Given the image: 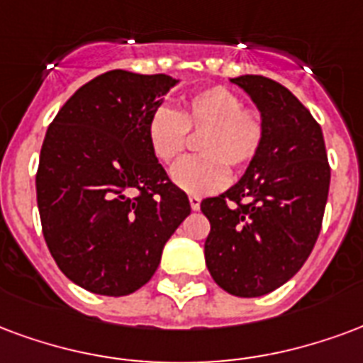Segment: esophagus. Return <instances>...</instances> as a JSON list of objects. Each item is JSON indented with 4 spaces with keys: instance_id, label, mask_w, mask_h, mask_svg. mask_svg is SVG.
Returning <instances> with one entry per match:
<instances>
[{
    "instance_id": "esophagus-1",
    "label": "esophagus",
    "mask_w": 363,
    "mask_h": 363,
    "mask_svg": "<svg viewBox=\"0 0 363 363\" xmlns=\"http://www.w3.org/2000/svg\"><path fill=\"white\" fill-rule=\"evenodd\" d=\"M189 205L193 211H199L201 208V197L199 195H189Z\"/></svg>"
}]
</instances>
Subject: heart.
I'll use <instances>...</instances> for the list:
<instances>
[{
  "label": "heart",
  "mask_w": 363,
  "mask_h": 363,
  "mask_svg": "<svg viewBox=\"0 0 363 363\" xmlns=\"http://www.w3.org/2000/svg\"><path fill=\"white\" fill-rule=\"evenodd\" d=\"M189 131L203 133L199 156L179 160L172 182L187 193H213L228 182L226 164L245 168L265 143V121L253 108H243L240 94L226 86H208L185 98L182 110L158 106L147 121V141L156 160L170 164L184 152Z\"/></svg>",
  "instance_id": "b5f03b06"
}]
</instances>
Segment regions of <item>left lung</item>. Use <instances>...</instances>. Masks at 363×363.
Returning <instances> with one entry per match:
<instances>
[{"mask_svg":"<svg viewBox=\"0 0 363 363\" xmlns=\"http://www.w3.org/2000/svg\"><path fill=\"white\" fill-rule=\"evenodd\" d=\"M265 121V143L236 185L201 203L211 222L205 261L232 296L277 290L306 263L321 232L330 168L321 125L286 86L263 75L230 79Z\"/></svg>","mask_w":363,"mask_h":363,"instance_id":"8db88e82","label":"left lung"}]
</instances>
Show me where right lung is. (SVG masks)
Returning a JSON list of instances; mask_svg holds the SVG:
<instances>
[{"label":"right lung","mask_w":363,"mask_h":363,"mask_svg":"<svg viewBox=\"0 0 363 363\" xmlns=\"http://www.w3.org/2000/svg\"><path fill=\"white\" fill-rule=\"evenodd\" d=\"M178 81L113 69L62 106L42 143L36 199L48 250L84 290L145 286L191 205L147 141V121Z\"/></svg>","instance_id":"obj_1"}]
</instances>
